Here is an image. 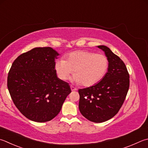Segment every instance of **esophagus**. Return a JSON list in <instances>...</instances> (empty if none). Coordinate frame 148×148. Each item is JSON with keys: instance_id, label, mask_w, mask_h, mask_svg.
<instances>
[{"instance_id": "esophagus-1", "label": "esophagus", "mask_w": 148, "mask_h": 148, "mask_svg": "<svg viewBox=\"0 0 148 148\" xmlns=\"http://www.w3.org/2000/svg\"><path fill=\"white\" fill-rule=\"evenodd\" d=\"M71 90L72 91H75V90H77V88L76 87H73V86H71Z\"/></svg>"}]
</instances>
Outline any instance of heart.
I'll return each mask as SVG.
<instances>
[{"mask_svg": "<svg viewBox=\"0 0 148 148\" xmlns=\"http://www.w3.org/2000/svg\"><path fill=\"white\" fill-rule=\"evenodd\" d=\"M109 68L106 56L87 50L75 51L69 53L66 60L60 59L55 63V70L59 78L66 80L74 71L72 81L89 87L100 82Z\"/></svg>", "mask_w": 148, "mask_h": 148, "instance_id": "obj_1", "label": "heart"}]
</instances>
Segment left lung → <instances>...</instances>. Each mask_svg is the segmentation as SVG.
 I'll return each mask as SVG.
<instances>
[{
  "instance_id": "8db88e82",
  "label": "left lung",
  "mask_w": 148,
  "mask_h": 148,
  "mask_svg": "<svg viewBox=\"0 0 148 148\" xmlns=\"http://www.w3.org/2000/svg\"><path fill=\"white\" fill-rule=\"evenodd\" d=\"M98 48L108 58L109 68L101 81L90 87L79 89V109L87 120L106 122L116 115L130 87V75L123 61L104 45Z\"/></svg>"
}]
</instances>
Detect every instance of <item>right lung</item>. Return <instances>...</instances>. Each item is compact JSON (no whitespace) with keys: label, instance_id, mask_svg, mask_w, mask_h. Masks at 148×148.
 Masks as SVG:
<instances>
[{"label":"right lung","instance_id":"add662e5","mask_svg":"<svg viewBox=\"0 0 148 148\" xmlns=\"http://www.w3.org/2000/svg\"><path fill=\"white\" fill-rule=\"evenodd\" d=\"M60 55L50 47L34 48L13 61L8 88L13 103L24 116L36 122L52 120L71 92L68 83L58 78L55 60Z\"/></svg>","mask_w":148,"mask_h":148}]
</instances>
